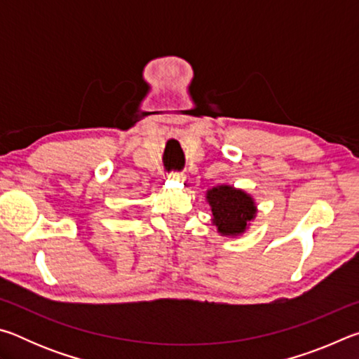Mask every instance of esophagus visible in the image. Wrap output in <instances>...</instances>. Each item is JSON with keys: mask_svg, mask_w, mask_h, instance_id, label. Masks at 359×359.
<instances>
[{"mask_svg": "<svg viewBox=\"0 0 359 359\" xmlns=\"http://www.w3.org/2000/svg\"><path fill=\"white\" fill-rule=\"evenodd\" d=\"M168 179H171V180H185L184 174H182V172H171V174L168 175Z\"/></svg>", "mask_w": 359, "mask_h": 359, "instance_id": "34e87169", "label": "esophagus"}]
</instances>
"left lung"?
<instances>
[{
	"label": "left lung",
	"instance_id": "1",
	"mask_svg": "<svg viewBox=\"0 0 359 359\" xmlns=\"http://www.w3.org/2000/svg\"><path fill=\"white\" fill-rule=\"evenodd\" d=\"M212 210V223L220 236L238 238L257 217V204L252 194L231 185H217L205 193Z\"/></svg>",
	"mask_w": 359,
	"mask_h": 359
}]
</instances>
